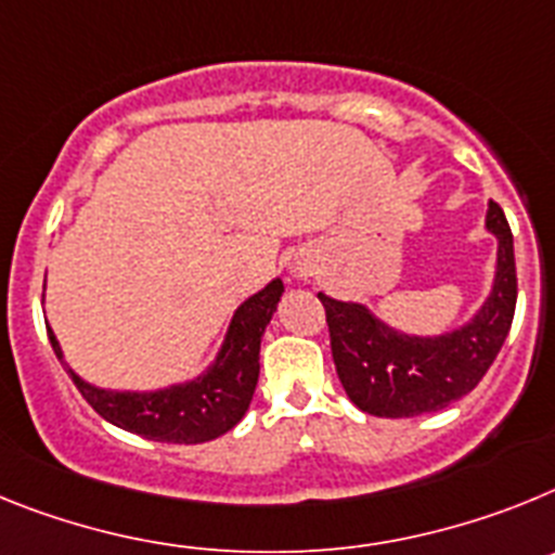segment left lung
Instances as JSON below:
<instances>
[{
	"label": "left lung",
	"mask_w": 555,
	"mask_h": 555,
	"mask_svg": "<svg viewBox=\"0 0 555 555\" xmlns=\"http://www.w3.org/2000/svg\"><path fill=\"white\" fill-rule=\"evenodd\" d=\"M486 225L498 234L494 293L469 326L444 337L397 335L360 305L321 293L330 326L332 360L349 399L360 411L383 418H411L466 397L498 358L517 307L514 240L503 209L489 204Z\"/></svg>",
	"instance_id": "8db88e82"
}]
</instances>
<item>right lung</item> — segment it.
<instances>
[{
    "mask_svg": "<svg viewBox=\"0 0 555 555\" xmlns=\"http://www.w3.org/2000/svg\"><path fill=\"white\" fill-rule=\"evenodd\" d=\"M282 291V282L273 279L264 291L250 296L234 312V321H231L229 337H225L218 363L211 365L204 377H197L190 385H176V388L156 393H117L94 388V385L77 377L75 371H66L75 379L77 391L83 393L86 402L105 422L117 424L128 433H137V436L151 438V441L204 444V441L229 433L248 411L259 379L262 332L271 321L273 310H276ZM47 335H50L57 360L64 363L61 346H57L52 330H47Z\"/></svg>",
    "mask_w": 555,
    "mask_h": 555,
    "instance_id": "1",
    "label": "right lung"
}]
</instances>
